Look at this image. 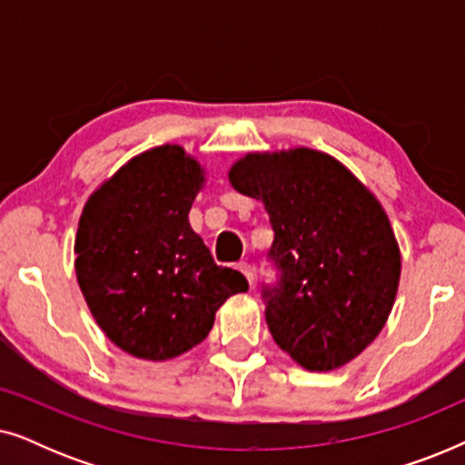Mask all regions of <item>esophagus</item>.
I'll return each mask as SVG.
<instances>
[{"label":"esophagus","mask_w":465,"mask_h":465,"mask_svg":"<svg viewBox=\"0 0 465 465\" xmlns=\"http://www.w3.org/2000/svg\"><path fill=\"white\" fill-rule=\"evenodd\" d=\"M237 269L243 272V275L247 277V282H250V285L253 283V266L250 262H239Z\"/></svg>","instance_id":"esophagus-1"}]
</instances>
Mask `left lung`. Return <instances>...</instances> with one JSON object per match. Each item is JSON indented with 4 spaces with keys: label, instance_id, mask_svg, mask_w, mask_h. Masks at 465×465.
Returning <instances> with one entry per match:
<instances>
[{
    "label": "left lung",
    "instance_id": "1",
    "mask_svg": "<svg viewBox=\"0 0 465 465\" xmlns=\"http://www.w3.org/2000/svg\"><path fill=\"white\" fill-rule=\"evenodd\" d=\"M232 188L264 203L275 232L262 283L272 339L307 371H332L383 330L400 282V250L379 201L323 152L247 154Z\"/></svg>",
    "mask_w": 465,
    "mask_h": 465
}]
</instances>
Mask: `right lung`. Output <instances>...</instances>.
Segmentation results:
<instances>
[{"label":"right lung","instance_id":"add662e5","mask_svg":"<svg viewBox=\"0 0 465 465\" xmlns=\"http://www.w3.org/2000/svg\"><path fill=\"white\" fill-rule=\"evenodd\" d=\"M203 171L180 145L131 158L82 212L75 275L114 345L142 360L175 358L207 339L215 311L247 290L190 228Z\"/></svg>","mask_w":465,"mask_h":465}]
</instances>
